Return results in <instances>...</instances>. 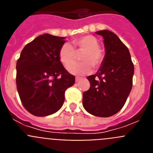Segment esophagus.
<instances>
[{
    "label": "esophagus",
    "instance_id": "1",
    "mask_svg": "<svg viewBox=\"0 0 153 153\" xmlns=\"http://www.w3.org/2000/svg\"><path fill=\"white\" fill-rule=\"evenodd\" d=\"M81 79H82V78H81V77H79V76H76V82H78V81L80 80Z\"/></svg>",
    "mask_w": 153,
    "mask_h": 153
}]
</instances>
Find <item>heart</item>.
<instances>
[{
  "label": "heart",
  "mask_w": 153,
  "mask_h": 153,
  "mask_svg": "<svg viewBox=\"0 0 153 153\" xmlns=\"http://www.w3.org/2000/svg\"><path fill=\"white\" fill-rule=\"evenodd\" d=\"M72 47L70 44H64L60 47L58 53L60 61L65 67L73 61L75 57V51L82 52L81 59L83 62L72 63L67 67V70L74 75H83L89 74L95 67H100L103 60L104 55L100 49L99 40L93 35H85L72 40Z\"/></svg>",
  "instance_id": "1"
}]
</instances>
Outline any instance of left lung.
<instances>
[{
  "label": "left lung",
  "mask_w": 153,
  "mask_h": 153,
  "mask_svg": "<svg viewBox=\"0 0 153 153\" xmlns=\"http://www.w3.org/2000/svg\"><path fill=\"white\" fill-rule=\"evenodd\" d=\"M103 36L106 55L100 68L89 76L90 87L83 94V106L90 114L109 117L124 106L132 86L134 66L129 51L117 35L105 30L96 32Z\"/></svg>",
  "instance_id": "1"
}]
</instances>
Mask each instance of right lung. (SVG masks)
Wrapping results in <instances>:
<instances>
[{
  "mask_svg": "<svg viewBox=\"0 0 153 153\" xmlns=\"http://www.w3.org/2000/svg\"><path fill=\"white\" fill-rule=\"evenodd\" d=\"M64 37L45 33L24 47L17 61L16 83L23 106L36 117L56 113L63 106L66 90L75 76L60 61Z\"/></svg>",
  "mask_w": 153,
  "mask_h": 153,
  "instance_id": "right-lung-1",
  "label": "right lung"
}]
</instances>
